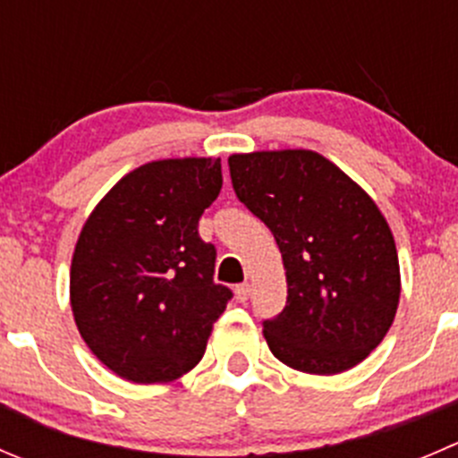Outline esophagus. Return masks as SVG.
I'll use <instances>...</instances> for the list:
<instances>
[{"label": "esophagus", "instance_id": "obj_1", "mask_svg": "<svg viewBox=\"0 0 458 458\" xmlns=\"http://www.w3.org/2000/svg\"><path fill=\"white\" fill-rule=\"evenodd\" d=\"M250 293H252L250 284H239V286L234 288V297H237V301H246L248 297H250Z\"/></svg>", "mask_w": 458, "mask_h": 458}]
</instances>
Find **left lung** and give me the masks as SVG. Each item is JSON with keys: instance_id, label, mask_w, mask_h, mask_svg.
<instances>
[{"instance_id": "obj_1", "label": "left lung", "mask_w": 458, "mask_h": 458, "mask_svg": "<svg viewBox=\"0 0 458 458\" xmlns=\"http://www.w3.org/2000/svg\"><path fill=\"white\" fill-rule=\"evenodd\" d=\"M239 201L277 242L288 297L264 322L270 352L304 374L331 376L365 360L394 322L401 268L374 199L310 149L233 154Z\"/></svg>"}]
</instances>
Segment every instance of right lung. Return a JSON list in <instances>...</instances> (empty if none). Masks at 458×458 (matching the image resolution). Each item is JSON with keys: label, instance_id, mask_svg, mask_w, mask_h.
Returning <instances> with one entry per match:
<instances>
[{"label": "right lung", "instance_id": "1", "mask_svg": "<svg viewBox=\"0 0 458 458\" xmlns=\"http://www.w3.org/2000/svg\"><path fill=\"white\" fill-rule=\"evenodd\" d=\"M221 158L136 167L89 215L71 261V309L93 356L139 385L199 365L233 297L199 219L221 192Z\"/></svg>", "mask_w": 458, "mask_h": 458}]
</instances>
